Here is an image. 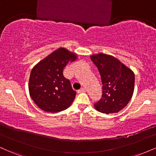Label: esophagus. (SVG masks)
Segmentation results:
<instances>
[{
	"instance_id": "esophagus-1",
	"label": "esophagus",
	"mask_w": 156,
	"mask_h": 156,
	"mask_svg": "<svg viewBox=\"0 0 156 156\" xmlns=\"http://www.w3.org/2000/svg\"><path fill=\"white\" fill-rule=\"evenodd\" d=\"M86 91H87V89H86V88H81L78 91V93H82V92H85Z\"/></svg>"
}]
</instances>
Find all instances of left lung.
<instances>
[{
  "label": "left lung",
  "instance_id": "left-lung-1",
  "mask_svg": "<svg viewBox=\"0 0 156 156\" xmlns=\"http://www.w3.org/2000/svg\"><path fill=\"white\" fill-rule=\"evenodd\" d=\"M99 71L103 84L101 98L94 105L98 112L117 113L131 99L135 76L131 69L112 55L100 53L91 56Z\"/></svg>",
  "mask_w": 156,
  "mask_h": 156
}]
</instances>
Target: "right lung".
<instances>
[{"mask_svg": "<svg viewBox=\"0 0 156 156\" xmlns=\"http://www.w3.org/2000/svg\"><path fill=\"white\" fill-rule=\"evenodd\" d=\"M76 58L74 53L59 48L39 62L30 74L28 89L31 98L41 109L59 112L67 109L76 98V92L69 79L64 78V68Z\"/></svg>", "mask_w": 156, "mask_h": 156, "instance_id": "obj_1", "label": "right lung"}]
</instances>
